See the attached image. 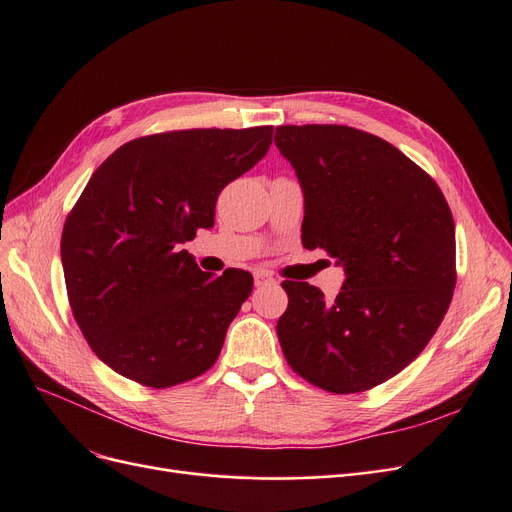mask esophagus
<instances>
[{"mask_svg": "<svg viewBox=\"0 0 512 512\" xmlns=\"http://www.w3.org/2000/svg\"><path fill=\"white\" fill-rule=\"evenodd\" d=\"M254 284L256 286H269V284H275V280L267 273H254Z\"/></svg>", "mask_w": 512, "mask_h": 512, "instance_id": "esophagus-1", "label": "esophagus"}]
</instances>
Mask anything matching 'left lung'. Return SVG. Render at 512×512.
I'll return each instance as SVG.
<instances>
[{
	"instance_id": "8db88e82",
	"label": "left lung",
	"mask_w": 512,
	"mask_h": 512,
	"mask_svg": "<svg viewBox=\"0 0 512 512\" xmlns=\"http://www.w3.org/2000/svg\"><path fill=\"white\" fill-rule=\"evenodd\" d=\"M301 183L305 250L344 269L333 301L284 282L288 365L329 393H361L423 352L453 299L455 222L440 188L397 147L348 126H280Z\"/></svg>"
}]
</instances>
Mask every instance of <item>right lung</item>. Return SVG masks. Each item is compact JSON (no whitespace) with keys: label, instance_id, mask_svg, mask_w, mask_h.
Here are the masks:
<instances>
[{"label":"right lung","instance_id":"right-lung-1","mask_svg":"<svg viewBox=\"0 0 512 512\" xmlns=\"http://www.w3.org/2000/svg\"><path fill=\"white\" fill-rule=\"evenodd\" d=\"M271 126L181 130L121 145L91 175L61 235L72 314L119 376L166 389L218 361L254 280L200 271L181 250L215 200L267 156Z\"/></svg>","mask_w":512,"mask_h":512}]
</instances>
